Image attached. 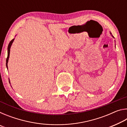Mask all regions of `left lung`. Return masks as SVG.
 Listing matches in <instances>:
<instances>
[{
    "instance_id": "obj_1",
    "label": "left lung",
    "mask_w": 127,
    "mask_h": 127,
    "mask_svg": "<svg viewBox=\"0 0 127 127\" xmlns=\"http://www.w3.org/2000/svg\"><path fill=\"white\" fill-rule=\"evenodd\" d=\"M110 34H111V33H110ZM111 36H112V37H113V38H114V36H113L112 35H111Z\"/></svg>"
}]
</instances>
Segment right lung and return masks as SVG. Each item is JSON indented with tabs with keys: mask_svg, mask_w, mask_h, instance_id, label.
Masks as SVG:
<instances>
[{
	"mask_svg": "<svg viewBox=\"0 0 127 127\" xmlns=\"http://www.w3.org/2000/svg\"><path fill=\"white\" fill-rule=\"evenodd\" d=\"M14 38H13L12 40L10 41L9 45H8V56H7V60H6V66H7V69H8V60H9V54H10V47H11L12 45L13 44V41H14Z\"/></svg>",
	"mask_w": 127,
	"mask_h": 127,
	"instance_id": "right-lung-1",
	"label": "right lung"
}]
</instances>
